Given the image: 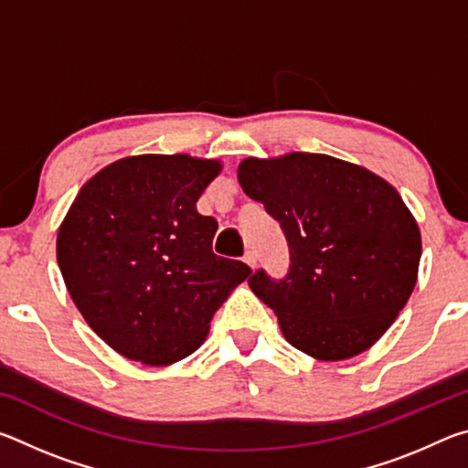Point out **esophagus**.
<instances>
[{"label": "esophagus", "instance_id": "34e87169", "mask_svg": "<svg viewBox=\"0 0 468 468\" xmlns=\"http://www.w3.org/2000/svg\"><path fill=\"white\" fill-rule=\"evenodd\" d=\"M243 262L248 264L250 268H256V253H253V251H248V253H245V256H243Z\"/></svg>", "mask_w": 468, "mask_h": 468}]
</instances>
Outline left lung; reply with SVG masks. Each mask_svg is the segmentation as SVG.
Instances as JSON below:
<instances>
[{"label": "left lung", "mask_w": 468, "mask_h": 468, "mask_svg": "<svg viewBox=\"0 0 468 468\" xmlns=\"http://www.w3.org/2000/svg\"><path fill=\"white\" fill-rule=\"evenodd\" d=\"M237 179L287 237V276L248 281L287 343L320 361L374 346L407 305L421 260V231L396 187L314 153L243 158Z\"/></svg>", "instance_id": "left-lung-1"}]
</instances>
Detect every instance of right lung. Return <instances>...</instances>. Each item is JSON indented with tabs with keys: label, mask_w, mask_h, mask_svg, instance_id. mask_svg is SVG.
<instances>
[{
	"label": "right lung",
	"mask_w": 468,
	"mask_h": 468,
	"mask_svg": "<svg viewBox=\"0 0 468 468\" xmlns=\"http://www.w3.org/2000/svg\"><path fill=\"white\" fill-rule=\"evenodd\" d=\"M220 171L217 158L189 154L120 158L86 181L59 225L69 297L125 359L153 367L186 359L251 274L212 251L218 223L196 210Z\"/></svg>",
	"instance_id": "1"
}]
</instances>
